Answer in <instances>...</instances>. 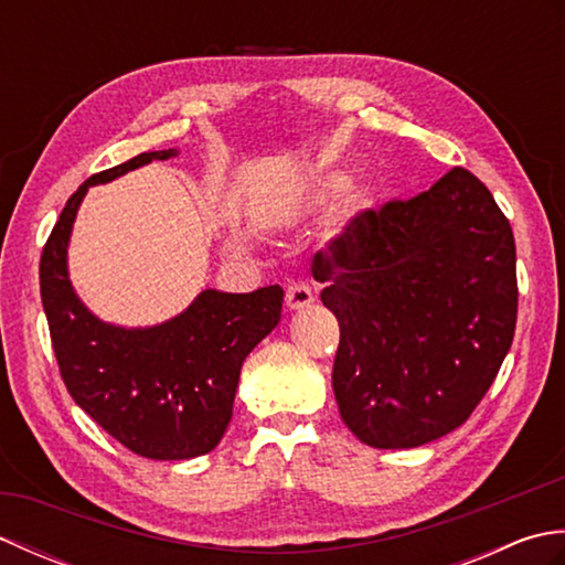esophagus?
<instances>
[{"label": "esophagus", "instance_id": "obj_1", "mask_svg": "<svg viewBox=\"0 0 565 565\" xmlns=\"http://www.w3.org/2000/svg\"><path fill=\"white\" fill-rule=\"evenodd\" d=\"M313 301H316L313 289H310V286L303 284V281H296V284L289 286V289H286V310H289V313L303 310Z\"/></svg>", "mask_w": 565, "mask_h": 565}]
</instances>
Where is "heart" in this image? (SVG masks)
<instances>
[{
  "label": "heart",
  "instance_id": "b5f03b06",
  "mask_svg": "<svg viewBox=\"0 0 565 565\" xmlns=\"http://www.w3.org/2000/svg\"><path fill=\"white\" fill-rule=\"evenodd\" d=\"M338 196H342L338 203V227L342 233L350 231L354 223L362 221L364 215L369 211H374L376 206L374 189L369 184L350 186V174L344 170H334V167H328V170H320L313 174L301 206L306 211H316L328 206V203H332Z\"/></svg>",
  "mask_w": 565,
  "mask_h": 565
}]
</instances>
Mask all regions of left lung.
I'll return each instance as SVG.
<instances>
[{"instance_id": "1", "label": "left lung", "mask_w": 565, "mask_h": 565, "mask_svg": "<svg viewBox=\"0 0 565 565\" xmlns=\"http://www.w3.org/2000/svg\"><path fill=\"white\" fill-rule=\"evenodd\" d=\"M514 264L510 221L463 167L318 252L340 322L332 391L356 439L413 449L466 423L514 338Z\"/></svg>"}]
</instances>
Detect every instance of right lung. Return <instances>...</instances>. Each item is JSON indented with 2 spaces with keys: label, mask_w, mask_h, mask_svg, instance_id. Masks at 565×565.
<instances>
[{
  "label": "right lung",
  "mask_w": 565,
  "mask_h": 565,
  "mask_svg": "<svg viewBox=\"0 0 565 565\" xmlns=\"http://www.w3.org/2000/svg\"><path fill=\"white\" fill-rule=\"evenodd\" d=\"M177 154V148L140 152L89 177L67 199L41 255V301L72 401L126 449L154 461L194 459L218 447L233 417L239 369L279 326L284 303L279 286L252 294L203 289L174 318L126 328L82 301L67 249L87 191Z\"/></svg>",
  "instance_id": "obj_1"
}]
</instances>
